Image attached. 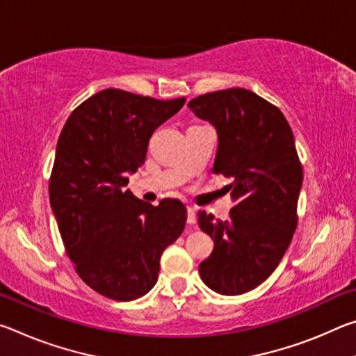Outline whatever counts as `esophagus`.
Returning a JSON list of instances; mask_svg holds the SVG:
<instances>
[{"mask_svg": "<svg viewBox=\"0 0 356 356\" xmlns=\"http://www.w3.org/2000/svg\"><path fill=\"white\" fill-rule=\"evenodd\" d=\"M186 222H188L190 226H193V225H196V210L193 209V207H188L186 209Z\"/></svg>", "mask_w": 356, "mask_h": 356, "instance_id": "1", "label": "esophagus"}]
</instances>
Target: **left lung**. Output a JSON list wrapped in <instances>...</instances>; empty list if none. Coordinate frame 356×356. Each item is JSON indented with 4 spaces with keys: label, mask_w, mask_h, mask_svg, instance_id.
Instances as JSON below:
<instances>
[{
    "label": "left lung",
    "mask_w": 356,
    "mask_h": 356,
    "mask_svg": "<svg viewBox=\"0 0 356 356\" xmlns=\"http://www.w3.org/2000/svg\"><path fill=\"white\" fill-rule=\"evenodd\" d=\"M188 108L216 129L213 172L232 179L236 202L226 221L197 212L215 245L200 275L221 295L245 293L273 273L297 229L303 168L292 129L280 108L243 88L200 95Z\"/></svg>",
    "instance_id": "8db88e82"
}]
</instances>
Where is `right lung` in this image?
I'll return each instance as SVG.
<instances>
[{
    "mask_svg": "<svg viewBox=\"0 0 356 356\" xmlns=\"http://www.w3.org/2000/svg\"><path fill=\"white\" fill-rule=\"evenodd\" d=\"M184 104L185 97L104 89L72 111L59 135L48 185L51 210L76 273L104 297L146 295L165 248L184 232L186 209L179 200L152 206L125 190L155 129Z\"/></svg>",
    "mask_w": 356,
    "mask_h": 356,
    "instance_id": "1",
    "label": "right lung"
}]
</instances>
